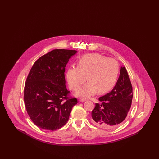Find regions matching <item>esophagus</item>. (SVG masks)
Returning <instances> with one entry per match:
<instances>
[{
    "instance_id": "34e87169",
    "label": "esophagus",
    "mask_w": 159,
    "mask_h": 159,
    "mask_svg": "<svg viewBox=\"0 0 159 159\" xmlns=\"http://www.w3.org/2000/svg\"><path fill=\"white\" fill-rule=\"evenodd\" d=\"M87 99L85 98H80L79 99V101L80 102H84V101H86Z\"/></svg>"
}]
</instances>
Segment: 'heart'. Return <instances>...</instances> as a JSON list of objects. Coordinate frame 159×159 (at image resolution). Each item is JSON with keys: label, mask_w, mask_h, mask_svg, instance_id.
Wrapping results in <instances>:
<instances>
[{"label": "heart", "mask_w": 159, "mask_h": 159, "mask_svg": "<svg viewBox=\"0 0 159 159\" xmlns=\"http://www.w3.org/2000/svg\"><path fill=\"white\" fill-rule=\"evenodd\" d=\"M119 71L118 62L99 53H88L78 61L77 67L68 68L67 79L70 88L79 89L86 80L88 82L76 93L89 97L97 91L104 93L110 90L117 81Z\"/></svg>", "instance_id": "1"}]
</instances>
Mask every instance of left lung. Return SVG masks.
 Masks as SVG:
<instances>
[{
  "instance_id": "1",
  "label": "left lung",
  "mask_w": 159,
  "mask_h": 159,
  "mask_svg": "<svg viewBox=\"0 0 159 159\" xmlns=\"http://www.w3.org/2000/svg\"><path fill=\"white\" fill-rule=\"evenodd\" d=\"M132 86L127 70L121 67L120 76L113 90L99 98L92 111V123L103 129L117 126L126 117L132 104Z\"/></svg>"
}]
</instances>
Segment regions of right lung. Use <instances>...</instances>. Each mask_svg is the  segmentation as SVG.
<instances>
[{"mask_svg":"<svg viewBox=\"0 0 159 159\" xmlns=\"http://www.w3.org/2000/svg\"><path fill=\"white\" fill-rule=\"evenodd\" d=\"M75 50L54 49L33 64L24 86V100L31 120L40 128L55 130L68 120L77 99L68 97L65 68Z\"/></svg>","mask_w":159,"mask_h":159,"instance_id":"right-lung-1","label":"right lung"}]
</instances>
